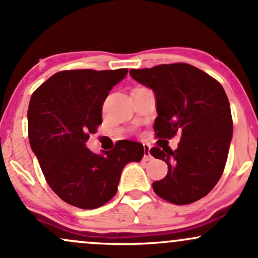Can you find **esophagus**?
I'll list each match as a JSON object with an SVG mask.
<instances>
[{"instance_id":"obj_1","label":"esophagus","mask_w":258,"mask_h":258,"mask_svg":"<svg viewBox=\"0 0 258 258\" xmlns=\"http://www.w3.org/2000/svg\"><path fill=\"white\" fill-rule=\"evenodd\" d=\"M144 157H143V159L144 160H149V159H152V155H151V148H149V146H147V144H144Z\"/></svg>"}]
</instances>
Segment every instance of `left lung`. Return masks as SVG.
I'll list each match as a JSON object with an SVG mask.
<instances>
[{
	"instance_id": "1",
	"label": "left lung",
	"mask_w": 258,
	"mask_h": 258,
	"mask_svg": "<svg viewBox=\"0 0 258 258\" xmlns=\"http://www.w3.org/2000/svg\"><path fill=\"white\" fill-rule=\"evenodd\" d=\"M130 75L154 93L158 116L153 127L157 137L168 142L181 135L175 151L168 143L149 151L168 164V174L153 182V189L174 205L196 202L217 185L228 158L233 120L224 89L207 73L187 63L131 70Z\"/></svg>"
}]
</instances>
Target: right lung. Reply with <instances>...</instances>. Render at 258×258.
Here are the masks:
<instances>
[{
  "mask_svg": "<svg viewBox=\"0 0 258 258\" xmlns=\"http://www.w3.org/2000/svg\"><path fill=\"white\" fill-rule=\"evenodd\" d=\"M128 70L61 71L30 98L28 134L47 183L61 200L82 209L105 205L117 191L126 164L140 161L143 146L118 141L95 154L86 147L101 123V107L110 90Z\"/></svg>",
  "mask_w": 258,
  "mask_h": 258,
  "instance_id": "1",
  "label": "right lung"
}]
</instances>
